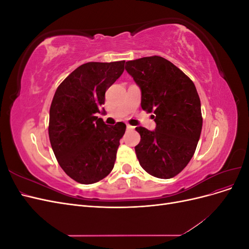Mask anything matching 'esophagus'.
<instances>
[{"label":"esophagus","mask_w":249,"mask_h":249,"mask_svg":"<svg viewBox=\"0 0 249 249\" xmlns=\"http://www.w3.org/2000/svg\"><path fill=\"white\" fill-rule=\"evenodd\" d=\"M133 129H134V126H132L130 124H126V130H133Z\"/></svg>","instance_id":"esophagus-1"}]
</instances>
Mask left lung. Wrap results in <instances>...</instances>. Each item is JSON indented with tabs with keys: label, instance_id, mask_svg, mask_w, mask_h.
<instances>
[{
	"label": "left lung",
	"instance_id": "obj_1",
	"mask_svg": "<svg viewBox=\"0 0 249 249\" xmlns=\"http://www.w3.org/2000/svg\"><path fill=\"white\" fill-rule=\"evenodd\" d=\"M141 90L142 109L153 113L156 129L137 126L135 146L141 167L159 178L176 177L190 162L202 127L200 100L194 83L160 56L125 62Z\"/></svg>",
	"mask_w": 249,
	"mask_h": 249
}]
</instances>
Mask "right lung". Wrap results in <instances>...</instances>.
I'll list each match as a JSON object with an SVG mask.
<instances>
[{"instance_id": "add662e5", "label": "right lung", "mask_w": 249, "mask_h": 249, "mask_svg": "<svg viewBox=\"0 0 249 249\" xmlns=\"http://www.w3.org/2000/svg\"><path fill=\"white\" fill-rule=\"evenodd\" d=\"M124 71V61L88 62L74 70L57 88L50 109L53 152L67 176L93 184L114 167L125 124L108 125L99 118L106 90Z\"/></svg>"}]
</instances>
